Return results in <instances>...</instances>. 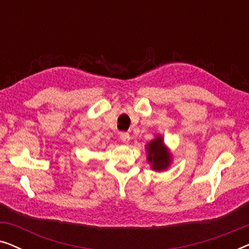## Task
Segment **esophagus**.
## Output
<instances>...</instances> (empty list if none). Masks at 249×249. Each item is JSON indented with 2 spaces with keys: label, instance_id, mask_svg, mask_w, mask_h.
<instances>
[{
  "label": "esophagus",
  "instance_id": "obj_1",
  "mask_svg": "<svg viewBox=\"0 0 249 249\" xmlns=\"http://www.w3.org/2000/svg\"><path fill=\"white\" fill-rule=\"evenodd\" d=\"M120 141L124 142H128L130 141V136H129L128 132H121L120 134Z\"/></svg>",
  "mask_w": 249,
  "mask_h": 249
}]
</instances>
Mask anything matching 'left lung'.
I'll return each instance as SVG.
<instances>
[{"label":"left lung","instance_id":"obj_1","mask_svg":"<svg viewBox=\"0 0 249 249\" xmlns=\"http://www.w3.org/2000/svg\"><path fill=\"white\" fill-rule=\"evenodd\" d=\"M148 152V162H152V168L154 170H164L169 166L171 162V156L166 151V148L163 145V139L158 137L154 141H152L147 146Z\"/></svg>","mask_w":249,"mask_h":249}]
</instances>
